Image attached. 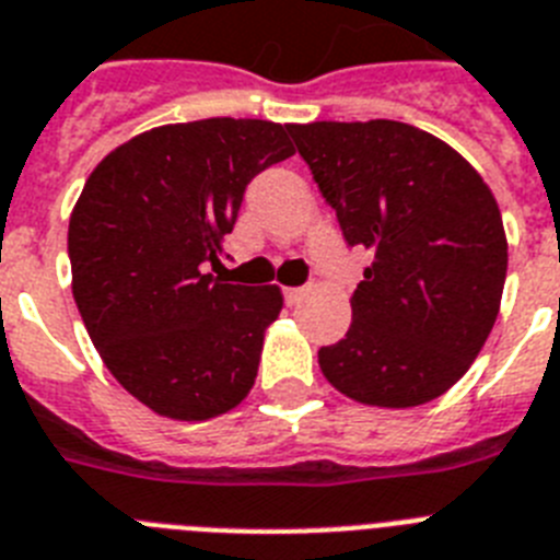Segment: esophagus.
<instances>
[{
	"label": "esophagus",
	"instance_id": "34e87169",
	"mask_svg": "<svg viewBox=\"0 0 560 560\" xmlns=\"http://www.w3.org/2000/svg\"><path fill=\"white\" fill-rule=\"evenodd\" d=\"M304 293H307L304 288H288V290H284V302H288L290 307H295V304L304 299Z\"/></svg>",
	"mask_w": 560,
	"mask_h": 560
}]
</instances>
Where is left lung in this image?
Listing matches in <instances>:
<instances>
[{
  "label": "left lung",
  "instance_id": "1",
  "mask_svg": "<svg viewBox=\"0 0 560 560\" xmlns=\"http://www.w3.org/2000/svg\"><path fill=\"white\" fill-rule=\"evenodd\" d=\"M347 244L373 253L352 324L318 350L352 401L407 410L444 396L490 336L506 279V233L481 173L404 121L290 125Z\"/></svg>",
  "mask_w": 560,
  "mask_h": 560
}]
</instances>
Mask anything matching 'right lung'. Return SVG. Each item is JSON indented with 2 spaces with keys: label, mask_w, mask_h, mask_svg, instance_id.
<instances>
[{
  "label": "right lung",
  "mask_w": 560,
  "mask_h": 560,
  "mask_svg": "<svg viewBox=\"0 0 560 560\" xmlns=\"http://www.w3.org/2000/svg\"><path fill=\"white\" fill-rule=\"evenodd\" d=\"M290 125L199 119L144 130L93 167L70 213L73 299L113 378L156 416L208 421L247 398L276 284L215 279L250 178L295 150Z\"/></svg>",
  "instance_id": "obj_1"
}]
</instances>
